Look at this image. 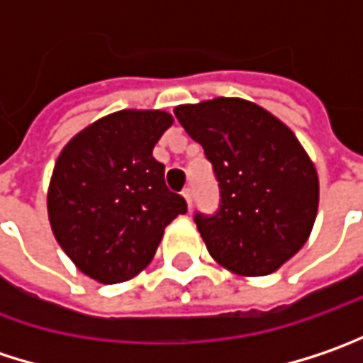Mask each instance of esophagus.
Returning a JSON list of instances; mask_svg holds the SVG:
<instances>
[{"label":"esophagus","instance_id":"obj_1","mask_svg":"<svg viewBox=\"0 0 363 363\" xmlns=\"http://www.w3.org/2000/svg\"><path fill=\"white\" fill-rule=\"evenodd\" d=\"M182 197H184V201H186V205L191 207V205H193V189H191V186L182 189Z\"/></svg>","mask_w":363,"mask_h":363}]
</instances>
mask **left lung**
<instances>
[{
	"instance_id": "1",
	"label": "left lung",
	"mask_w": 363,
	"mask_h": 363,
	"mask_svg": "<svg viewBox=\"0 0 363 363\" xmlns=\"http://www.w3.org/2000/svg\"><path fill=\"white\" fill-rule=\"evenodd\" d=\"M174 115L220 184V209L195 213L209 255L245 277L277 271L316 220L318 177L308 154L288 125L242 98L181 104Z\"/></svg>"
}]
</instances>
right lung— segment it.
<instances>
[{
	"label": "right lung",
	"instance_id": "add662e5",
	"mask_svg": "<svg viewBox=\"0 0 363 363\" xmlns=\"http://www.w3.org/2000/svg\"><path fill=\"white\" fill-rule=\"evenodd\" d=\"M172 121L164 111H118L79 131L55 162L51 230L74 265L100 284L135 277L154 259L164 228L186 213L152 156Z\"/></svg>",
	"mask_w": 363,
	"mask_h": 363
}]
</instances>
